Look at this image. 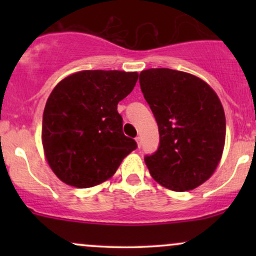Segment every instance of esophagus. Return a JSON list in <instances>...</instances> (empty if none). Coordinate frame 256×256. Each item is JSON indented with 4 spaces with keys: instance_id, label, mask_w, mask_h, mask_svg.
<instances>
[{
    "instance_id": "34e87169",
    "label": "esophagus",
    "mask_w": 256,
    "mask_h": 256,
    "mask_svg": "<svg viewBox=\"0 0 256 256\" xmlns=\"http://www.w3.org/2000/svg\"><path fill=\"white\" fill-rule=\"evenodd\" d=\"M134 140H136L138 148H140V137H136V138H134Z\"/></svg>"
}]
</instances>
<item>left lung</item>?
<instances>
[{
    "mask_svg": "<svg viewBox=\"0 0 256 256\" xmlns=\"http://www.w3.org/2000/svg\"><path fill=\"white\" fill-rule=\"evenodd\" d=\"M140 84L160 134L158 149L144 158L152 179L172 192L200 186L224 152L226 122L218 95L201 78L170 68L144 70Z\"/></svg>",
    "mask_w": 256,
    "mask_h": 256,
    "instance_id": "1",
    "label": "left lung"
}]
</instances>
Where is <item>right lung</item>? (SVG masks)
<instances>
[{
	"label": "right lung",
	"mask_w": 256,
	"mask_h": 256,
	"mask_svg": "<svg viewBox=\"0 0 256 256\" xmlns=\"http://www.w3.org/2000/svg\"><path fill=\"white\" fill-rule=\"evenodd\" d=\"M137 79V72L84 70L52 89L43 113L42 144L61 182L80 189L104 183L137 148L122 134L116 110Z\"/></svg>",
	"instance_id": "1"
}]
</instances>
